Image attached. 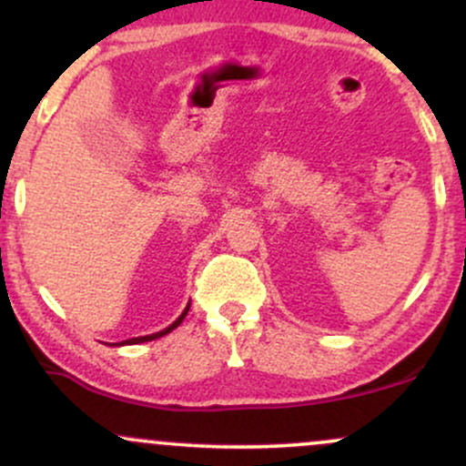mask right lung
I'll return each instance as SVG.
<instances>
[{
	"label": "right lung",
	"mask_w": 466,
	"mask_h": 466,
	"mask_svg": "<svg viewBox=\"0 0 466 466\" xmlns=\"http://www.w3.org/2000/svg\"><path fill=\"white\" fill-rule=\"evenodd\" d=\"M188 309H190V304H188V307H186V309H184V313H181V315H179V318H177V319H175V322L168 326V329L159 330V333H153V335H144V337H133V339H127V344H142V341H151V339H157V337H164L166 333H170V330H173V329H177V326H179L181 322H184V318H186V313H188Z\"/></svg>",
	"instance_id": "1"
}]
</instances>
